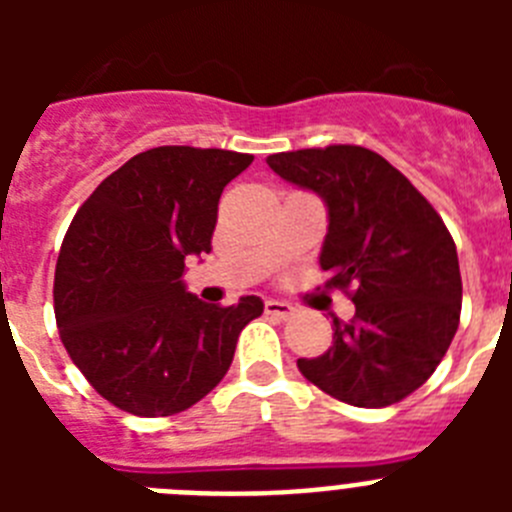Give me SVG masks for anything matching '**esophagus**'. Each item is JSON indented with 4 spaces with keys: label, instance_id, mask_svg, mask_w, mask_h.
<instances>
[{
    "label": "esophagus",
    "instance_id": "34e87169",
    "mask_svg": "<svg viewBox=\"0 0 512 512\" xmlns=\"http://www.w3.org/2000/svg\"><path fill=\"white\" fill-rule=\"evenodd\" d=\"M266 315H271V318H289V315H295V305H289V302L284 300H266Z\"/></svg>",
    "mask_w": 512,
    "mask_h": 512
}]
</instances>
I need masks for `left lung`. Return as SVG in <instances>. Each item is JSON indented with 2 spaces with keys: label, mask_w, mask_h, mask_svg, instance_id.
<instances>
[{
  "label": "left lung",
  "mask_w": 512,
  "mask_h": 512,
  "mask_svg": "<svg viewBox=\"0 0 512 512\" xmlns=\"http://www.w3.org/2000/svg\"><path fill=\"white\" fill-rule=\"evenodd\" d=\"M269 169L325 202L320 266L351 292V323L333 346L297 359L302 377L356 408H387L436 372L459 328V256L441 215L382 158L361 146L274 153Z\"/></svg>",
  "instance_id": "left-lung-1"
}]
</instances>
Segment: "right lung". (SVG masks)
<instances>
[{"mask_svg": "<svg viewBox=\"0 0 512 512\" xmlns=\"http://www.w3.org/2000/svg\"><path fill=\"white\" fill-rule=\"evenodd\" d=\"M248 153L161 146L92 192L63 238L53 282L61 341L94 390L140 418L192 408L215 390L261 297L210 305L184 287V259L212 251L225 184Z\"/></svg>", "mask_w": 512, "mask_h": 512, "instance_id": "obj_1", "label": "right lung"}]
</instances>
